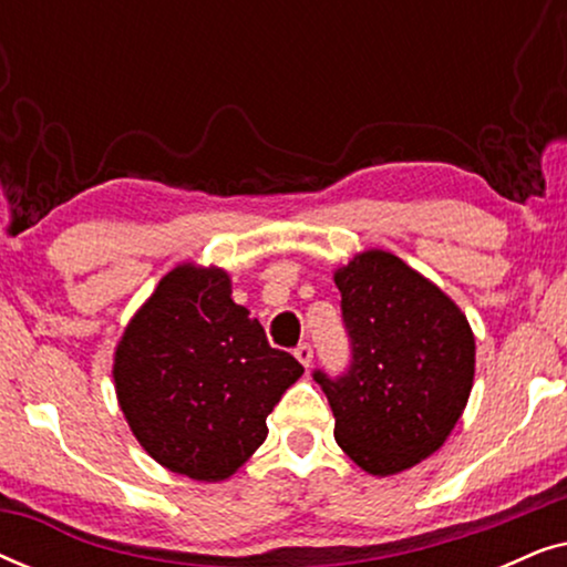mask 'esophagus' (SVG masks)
I'll list each match as a JSON object with an SVG mask.
<instances>
[{
    "instance_id": "34e87169",
    "label": "esophagus",
    "mask_w": 567,
    "mask_h": 567,
    "mask_svg": "<svg viewBox=\"0 0 567 567\" xmlns=\"http://www.w3.org/2000/svg\"><path fill=\"white\" fill-rule=\"evenodd\" d=\"M293 355H297L301 367L309 369V363H312V346H309V343H299L297 348H293Z\"/></svg>"
}]
</instances>
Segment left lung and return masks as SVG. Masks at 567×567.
Returning a JSON list of instances; mask_svg holds the SVG:
<instances>
[{
  "label": "left lung",
  "mask_w": 567,
  "mask_h": 567,
  "mask_svg": "<svg viewBox=\"0 0 567 567\" xmlns=\"http://www.w3.org/2000/svg\"><path fill=\"white\" fill-rule=\"evenodd\" d=\"M336 286L351 361L336 377H312L340 449L371 475H394L436 452L460 421L475 338L460 307L390 252H361Z\"/></svg>",
  "instance_id": "obj_1"
}]
</instances>
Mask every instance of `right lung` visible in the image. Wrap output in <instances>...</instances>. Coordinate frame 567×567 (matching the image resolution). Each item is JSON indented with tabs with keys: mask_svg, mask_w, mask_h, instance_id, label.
Returning a JSON list of instances; mask_svg holds the SVG:
<instances>
[{
	"mask_svg": "<svg viewBox=\"0 0 567 567\" xmlns=\"http://www.w3.org/2000/svg\"><path fill=\"white\" fill-rule=\"evenodd\" d=\"M305 374L231 301L219 268L177 266L138 309L115 351L123 415L162 467L216 483L268 436L266 417Z\"/></svg>",
	"mask_w": 567,
	"mask_h": 567,
	"instance_id": "add662e5",
	"label": "right lung"
}]
</instances>
